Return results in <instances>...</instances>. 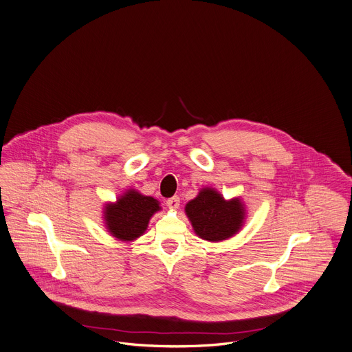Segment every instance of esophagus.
I'll return each instance as SVG.
<instances>
[{
	"instance_id": "obj_1",
	"label": "esophagus",
	"mask_w": 352,
	"mask_h": 352,
	"mask_svg": "<svg viewBox=\"0 0 352 352\" xmlns=\"http://www.w3.org/2000/svg\"><path fill=\"white\" fill-rule=\"evenodd\" d=\"M167 206L171 210H177L179 207V197L178 196H173L171 199L167 200Z\"/></svg>"
}]
</instances>
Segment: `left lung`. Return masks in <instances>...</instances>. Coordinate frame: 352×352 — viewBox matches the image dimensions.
Here are the masks:
<instances>
[{
	"label": "left lung",
	"instance_id": "left-lung-1",
	"mask_svg": "<svg viewBox=\"0 0 352 352\" xmlns=\"http://www.w3.org/2000/svg\"><path fill=\"white\" fill-rule=\"evenodd\" d=\"M185 214L196 235L207 242L228 241L243 228L248 211L242 199L226 200L215 188L204 186L186 203Z\"/></svg>",
	"mask_w": 352,
	"mask_h": 352
}]
</instances>
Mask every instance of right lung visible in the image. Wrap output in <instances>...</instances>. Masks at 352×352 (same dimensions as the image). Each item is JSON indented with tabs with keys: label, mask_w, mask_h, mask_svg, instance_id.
<instances>
[{
	"label": "right lung",
	"mask_w": 352,
	"mask_h": 352,
	"mask_svg": "<svg viewBox=\"0 0 352 352\" xmlns=\"http://www.w3.org/2000/svg\"><path fill=\"white\" fill-rule=\"evenodd\" d=\"M160 210L157 199L130 188L116 201L104 203L102 218L110 236L116 241L130 243L144 235L151 218Z\"/></svg>",
	"instance_id": "obj_1"
}]
</instances>
